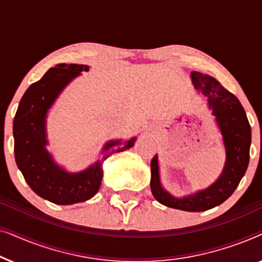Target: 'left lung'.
Masks as SVG:
<instances>
[{"label": "left lung", "mask_w": 262, "mask_h": 262, "mask_svg": "<svg viewBox=\"0 0 262 262\" xmlns=\"http://www.w3.org/2000/svg\"><path fill=\"white\" fill-rule=\"evenodd\" d=\"M192 83L207 99L209 108L216 117L225 146V163L220 178L209 187L194 194L175 198L162 187L157 155L151 160L150 188L157 202L173 209L200 212L221 205L230 196L245 175L249 163L252 130L246 112L236 96L227 91L216 78L192 71Z\"/></svg>", "instance_id": "obj_1"}]
</instances>
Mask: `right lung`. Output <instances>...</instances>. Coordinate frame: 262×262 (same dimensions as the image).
Instances as JSON below:
<instances>
[{
	"mask_svg": "<svg viewBox=\"0 0 262 262\" xmlns=\"http://www.w3.org/2000/svg\"><path fill=\"white\" fill-rule=\"evenodd\" d=\"M83 64H58L31 84L20 100L13 123L14 154L17 167L28 186L39 196L58 205L85 202L98 193L102 180V163L114 152L134 146L128 141H110L94 164L78 173H68L46 150V116L60 93L82 71Z\"/></svg>",
	"mask_w": 262,
	"mask_h": 262,
	"instance_id": "obj_1",
	"label": "right lung"
}]
</instances>
